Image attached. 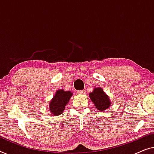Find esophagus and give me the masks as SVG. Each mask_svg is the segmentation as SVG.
I'll return each instance as SVG.
<instances>
[{"label":"esophagus","mask_w":154,"mask_h":154,"mask_svg":"<svg viewBox=\"0 0 154 154\" xmlns=\"http://www.w3.org/2000/svg\"><path fill=\"white\" fill-rule=\"evenodd\" d=\"M78 94H85V90H81V91H77Z\"/></svg>","instance_id":"1"}]
</instances>
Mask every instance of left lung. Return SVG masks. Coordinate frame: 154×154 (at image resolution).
<instances>
[{"mask_svg": "<svg viewBox=\"0 0 154 154\" xmlns=\"http://www.w3.org/2000/svg\"><path fill=\"white\" fill-rule=\"evenodd\" d=\"M89 97L94 103L95 107L101 112H103L111 105L109 98L101 88H94V91L89 94Z\"/></svg>", "mask_w": 154, "mask_h": 154, "instance_id": "8db88e82", "label": "left lung"}]
</instances>
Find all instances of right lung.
I'll return each instance as SVG.
<instances>
[{
	"instance_id": "1",
	"label": "right lung",
	"mask_w": 154,
	"mask_h": 154,
	"mask_svg": "<svg viewBox=\"0 0 154 154\" xmlns=\"http://www.w3.org/2000/svg\"><path fill=\"white\" fill-rule=\"evenodd\" d=\"M72 95L70 91H65L63 89L57 91L49 104L50 112L55 116L61 114L65 109V106L68 103Z\"/></svg>"
}]
</instances>
